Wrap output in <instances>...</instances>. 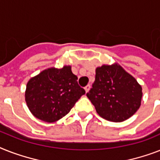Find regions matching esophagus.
Listing matches in <instances>:
<instances>
[{"label": "esophagus", "instance_id": "esophagus-1", "mask_svg": "<svg viewBox=\"0 0 160 160\" xmlns=\"http://www.w3.org/2000/svg\"><path fill=\"white\" fill-rule=\"evenodd\" d=\"M89 89H90V85L89 84H88V85H86V86L84 87V90H85V92H89Z\"/></svg>", "mask_w": 160, "mask_h": 160}]
</instances>
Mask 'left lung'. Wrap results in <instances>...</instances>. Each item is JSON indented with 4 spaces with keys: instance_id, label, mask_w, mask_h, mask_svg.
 <instances>
[{
    "instance_id": "obj_1",
    "label": "left lung",
    "mask_w": 160,
    "mask_h": 160,
    "mask_svg": "<svg viewBox=\"0 0 160 160\" xmlns=\"http://www.w3.org/2000/svg\"><path fill=\"white\" fill-rule=\"evenodd\" d=\"M95 80L86 93L102 118L121 122L136 113L141 103L142 88L118 63L96 68Z\"/></svg>"
}]
</instances>
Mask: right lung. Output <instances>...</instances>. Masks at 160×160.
Wrapping results in <instances>:
<instances>
[{"instance_id":"1","label":"right lung","mask_w":160,"mask_h":160,"mask_svg":"<svg viewBox=\"0 0 160 160\" xmlns=\"http://www.w3.org/2000/svg\"><path fill=\"white\" fill-rule=\"evenodd\" d=\"M71 66L46 69L27 83L25 101L35 118L54 122L66 116L85 93Z\"/></svg>"}]
</instances>
